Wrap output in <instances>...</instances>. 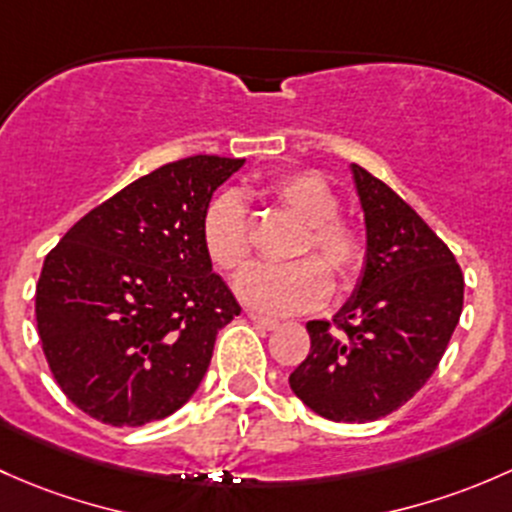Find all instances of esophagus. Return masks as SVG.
<instances>
[{"label":"esophagus","instance_id":"obj_1","mask_svg":"<svg viewBox=\"0 0 512 512\" xmlns=\"http://www.w3.org/2000/svg\"><path fill=\"white\" fill-rule=\"evenodd\" d=\"M249 320H251V323L261 325L263 330L278 328V320L276 318H268V315H261V313H249Z\"/></svg>","mask_w":512,"mask_h":512}]
</instances>
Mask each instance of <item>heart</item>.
<instances>
[{
    "mask_svg": "<svg viewBox=\"0 0 512 512\" xmlns=\"http://www.w3.org/2000/svg\"><path fill=\"white\" fill-rule=\"evenodd\" d=\"M271 197L305 226L295 256L288 266H249L234 283V291L251 308L273 315L300 313L323 303L330 295V276L337 286H352L365 266V241L347 221L337 219L340 197L318 172H288L273 179ZM202 241L207 256L221 271H239L251 254L249 209L241 194L224 192L207 207L202 217Z\"/></svg>",
    "mask_w": 512,
    "mask_h": 512,
    "instance_id": "heart-1",
    "label": "heart"
}]
</instances>
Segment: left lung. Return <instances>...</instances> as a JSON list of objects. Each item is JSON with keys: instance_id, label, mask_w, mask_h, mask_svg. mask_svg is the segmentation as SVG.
<instances>
[{"instance_id": "1", "label": "left lung", "mask_w": 512, "mask_h": 512, "mask_svg": "<svg viewBox=\"0 0 512 512\" xmlns=\"http://www.w3.org/2000/svg\"><path fill=\"white\" fill-rule=\"evenodd\" d=\"M367 226L365 268L333 320H310V352L291 372L295 397L330 421L397 412L439 367L463 310L449 246L365 167L352 165Z\"/></svg>"}]
</instances>
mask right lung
Returning <instances> with one entry per match:
<instances>
[{
    "mask_svg": "<svg viewBox=\"0 0 512 512\" xmlns=\"http://www.w3.org/2000/svg\"><path fill=\"white\" fill-rule=\"evenodd\" d=\"M244 160L194 155L135 179L46 256L36 328L61 392L110 426L175 414L202 382L217 333L241 313L212 273L202 217Z\"/></svg>",
    "mask_w": 512,
    "mask_h": 512,
    "instance_id": "right-lung-1",
    "label": "right lung"
}]
</instances>
